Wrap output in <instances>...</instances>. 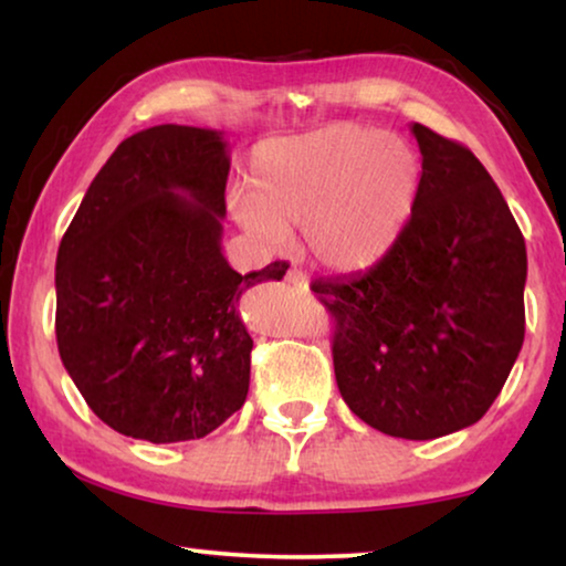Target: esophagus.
I'll list each match as a JSON object with an SVG mask.
<instances>
[{
    "instance_id": "34e87169",
    "label": "esophagus",
    "mask_w": 566,
    "mask_h": 566,
    "mask_svg": "<svg viewBox=\"0 0 566 566\" xmlns=\"http://www.w3.org/2000/svg\"><path fill=\"white\" fill-rule=\"evenodd\" d=\"M285 283L293 285V289H296V291H306L308 289V277H306L304 270H298V268H291L289 273H285Z\"/></svg>"
}]
</instances>
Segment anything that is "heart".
<instances>
[{
  "label": "heart",
  "mask_w": 566,
  "mask_h": 566,
  "mask_svg": "<svg viewBox=\"0 0 566 566\" xmlns=\"http://www.w3.org/2000/svg\"><path fill=\"white\" fill-rule=\"evenodd\" d=\"M420 161L399 136L335 123L262 144L250 161V192L229 211L270 250L304 229L306 247L335 273H360L386 258L412 216Z\"/></svg>",
  "instance_id": "b5f03b06"
}]
</instances>
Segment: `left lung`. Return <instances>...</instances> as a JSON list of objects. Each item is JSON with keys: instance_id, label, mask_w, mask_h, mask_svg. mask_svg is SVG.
Here are the masks:
<instances>
[{"instance_id": "1", "label": "left lung", "mask_w": 566, "mask_h": 566, "mask_svg": "<svg viewBox=\"0 0 566 566\" xmlns=\"http://www.w3.org/2000/svg\"><path fill=\"white\" fill-rule=\"evenodd\" d=\"M422 154L397 244L358 275L314 281L335 314L345 405L394 438L432 440L479 422L525 335V239L482 161L409 126Z\"/></svg>"}]
</instances>
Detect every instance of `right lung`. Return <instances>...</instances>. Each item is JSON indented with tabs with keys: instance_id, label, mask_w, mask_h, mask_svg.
<instances>
[{
	"instance_id": "1",
	"label": "right lung",
	"mask_w": 566,
	"mask_h": 566,
	"mask_svg": "<svg viewBox=\"0 0 566 566\" xmlns=\"http://www.w3.org/2000/svg\"><path fill=\"white\" fill-rule=\"evenodd\" d=\"M229 142L154 126L128 136L84 192L56 254V343L105 424L149 443L198 440L250 391L239 298L289 265L239 275L221 252Z\"/></svg>"
}]
</instances>
